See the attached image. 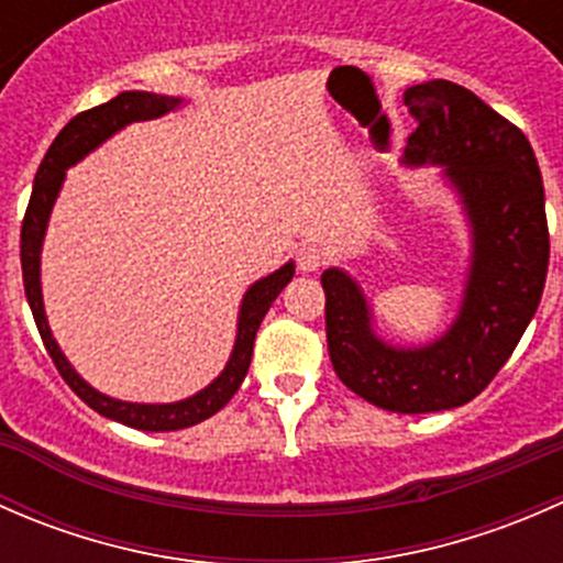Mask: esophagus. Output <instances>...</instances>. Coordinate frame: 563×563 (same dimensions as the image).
I'll list each match as a JSON object with an SVG mask.
<instances>
[{"mask_svg": "<svg viewBox=\"0 0 563 563\" xmlns=\"http://www.w3.org/2000/svg\"><path fill=\"white\" fill-rule=\"evenodd\" d=\"M323 261H327V255H323V250L318 245H310L308 242V245L299 247L297 264L302 272H318L323 266Z\"/></svg>", "mask_w": 563, "mask_h": 563, "instance_id": "obj_1", "label": "esophagus"}]
</instances>
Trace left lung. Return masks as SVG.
<instances>
[{"instance_id": "left-lung-1", "label": "left lung", "mask_w": 563, "mask_h": 563, "mask_svg": "<svg viewBox=\"0 0 563 563\" xmlns=\"http://www.w3.org/2000/svg\"><path fill=\"white\" fill-rule=\"evenodd\" d=\"M417 130L406 166H444L471 225V266L457 318L433 343L402 349L373 329V310L349 272L321 275L329 360L340 382L397 413H430L474 400L512 356L542 299L550 236L544 187L523 130L460 84L402 95Z\"/></svg>"}]
</instances>
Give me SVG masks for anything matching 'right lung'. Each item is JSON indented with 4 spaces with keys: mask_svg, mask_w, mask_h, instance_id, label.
Here are the masks:
<instances>
[{
    "mask_svg": "<svg viewBox=\"0 0 563 563\" xmlns=\"http://www.w3.org/2000/svg\"><path fill=\"white\" fill-rule=\"evenodd\" d=\"M179 106L181 98H168V95L122 92L103 106H95L89 108V111L76 113V117L59 130L54 144L45 152L43 163H40L35 174V187H32V198L30 207H26L24 223H21V269H24L26 302H30L40 338H43L45 351H48V356L54 360L59 376L65 378L67 387L76 391L89 408H95L100 417H108L113 419V422H122L135 430H150V433H168V430H181L190 428V424L203 422V419L218 413L220 408L234 397V391L242 387V382H245L247 376L255 332H258L261 321H264L266 310L272 308L277 294H280L294 277V261H288L280 269L261 277V280H255L253 286L247 288L240 308V321H236L234 351H231L223 373H220L209 387L196 391L192 397H185V400L124 402L117 400V397L103 395V391H98L95 387H89V384L73 371V365L67 362V356L62 354L59 345H56L54 334H51L48 318H45L43 308V291H40V253H43L45 229H48L51 209H54L56 196H59L62 181H65V172L70 166H76L81 157H87L89 152L98 150V146L103 144L106 139H111L113 133L128 128L130 122H144V119L163 117V113L174 111V108Z\"/></svg>",
    "mask_w": 563,
    "mask_h": 563,
    "instance_id": "right-lung-1",
    "label": "right lung"
}]
</instances>
